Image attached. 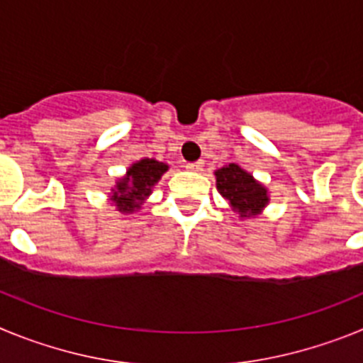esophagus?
<instances>
[{
  "mask_svg": "<svg viewBox=\"0 0 363 363\" xmlns=\"http://www.w3.org/2000/svg\"><path fill=\"white\" fill-rule=\"evenodd\" d=\"M185 169H187V171H192V172H198V171H201V169H203V162H192V163H187V165H185Z\"/></svg>",
  "mask_w": 363,
  "mask_h": 363,
  "instance_id": "1",
  "label": "esophagus"
}]
</instances>
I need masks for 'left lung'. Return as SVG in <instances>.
Instances as JSON below:
<instances>
[{
    "instance_id": "1",
    "label": "left lung",
    "mask_w": 363,
    "mask_h": 363,
    "mask_svg": "<svg viewBox=\"0 0 363 363\" xmlns=\"http://www.w3.org/2000/svg\"><path fill=\"white\" fill-rule=\"evenodd\" d=\"M214 176L218 192L229 201L230 209L238 214L240 220L256 218L264 213L269 203V191L251 172L236 163H229L214 171Z\"/></svg>"
}]
</instances>
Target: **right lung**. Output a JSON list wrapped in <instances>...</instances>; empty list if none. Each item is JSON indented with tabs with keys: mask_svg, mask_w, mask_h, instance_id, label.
<instances>
[{
	"mask_svg": "<svg viewBox=\"0 0 363 363\" xmlns=\"http://www.w3.org/2000/svg\"><path fill=\"white\" fill-rule=\"evenodd\" d=\"M169 171V165L154 158H143L134 162L116 185L108 192V201L121 214H134L142 209L152 187L158 184L162 176Z\"/></svg>",
	"mask_w": 363,
	"mask_h": 363,
	"instance_id": "1",
	"label": "right lung"
}]
</instances>
